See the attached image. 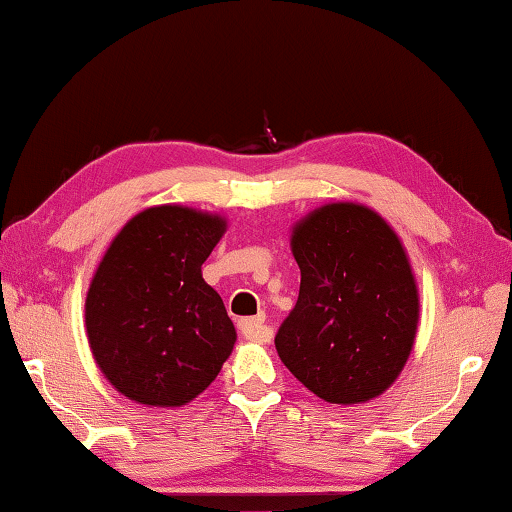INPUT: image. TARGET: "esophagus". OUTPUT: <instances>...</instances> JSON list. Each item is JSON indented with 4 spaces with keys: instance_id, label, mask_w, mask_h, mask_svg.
Instances as JSON below:
<instances>
[{
    "instance_id": "obj_1",
    "label": "esophagus",
    "mask_w": 512,
    "mask_h": 512,
    "mask_svg": "<svg viewBox=\"0 0 512 512\" xmlns=\"http://www.w3.org/2000/svg\"><path fill=\"white\" fill-rule=\"evenodd\" d=\"M240 335L249 339V342H270L272 330L265 326V317H249L238 321Z\"/></svg>"
}]
</instances>
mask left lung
Masks as SVG:
<instances>
[{"label":"left lung","mask_w":512,"mask_h":512,"mask_svg":"<svg viewBox=\"0 0 512 512\" xmlns=\"http://www.w3.org/2000/svg\"><path fill=\"white\" fill-rule=\"evenodd\" d=\"M297 306L274 337L303 387L337 405L391 387L416 337L418 290L405 249L378 213L328 204L294 227Z\"/></svg>","instance_id":"8db88e82"}]
</instances>
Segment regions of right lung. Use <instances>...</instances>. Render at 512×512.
<instances>
[{"label":"right lung","mask_w":512,"mask_h":512,"mask_svg":"<svg viewBox=\"0 0 512 512\" xmlns=\"http://www.w3.org/2000/svg\"><path fill=\"white\" fill-rule=\"evenodd\" d=\"M224 233L218 215L155 206L125 224L89 285L85 324L94 360L123 396L179 407L209 387L236 328L202 263Z\"/></svg>","instance_id":"right-lung-1"}]
</instances>
